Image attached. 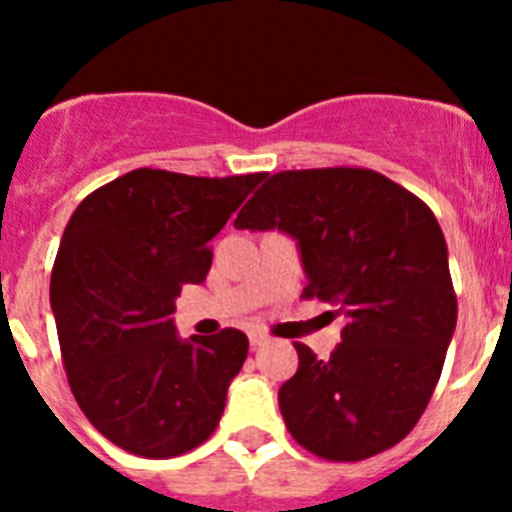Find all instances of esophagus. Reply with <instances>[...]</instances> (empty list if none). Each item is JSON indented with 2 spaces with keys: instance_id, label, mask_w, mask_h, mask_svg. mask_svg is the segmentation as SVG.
Returning <instances> with one entry per match:
<instances>
[{
  "instance_id": "obj_1",
  "label": "esophagus",
  "mask_w": 512,
  "mask_h": 512,
  "mask_svg": "<svg viewBox=\"0 0 512 512\" xmlns=\"http://www.w3.org/2000/svg\"><path fill=\"white\" fill-rule=\"evenodd\" d=\"M248 341H251L253 348H261L269 343V338H266V333H261V330H253L251 336H248Z\"/></svg>"
}]
</instances>
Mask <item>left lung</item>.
Listing matches in <instances>:
<instances>
[{
  "label": "left lung",
  "instance_id": "left-lung-1",
  "mask_svg": "<svg viewBox=\"0 0 512 512\" xmlns=\"http://www.w3.org/2000/svg\"><path fill=\"white\" fill-rule=\"evenodd\" d=\"M235 228L297 238L302 297L346 315L341 343L300 366L279 410L302 449L361 461L392 449L428 408L456 328V292L441 225L420 197L359 166L279 171L235 217Z\"/></svg>",
  "mask_w": 512,
  "mask_h": 512
}]
</instances>
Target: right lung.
Here are the masks:
<instances>
[{
	"mask_svg": "<svg viewBox=\"0 0 512 512\" xmlns=\"http://www.w3.org/2000/svg\"><path fill=\"white\" fill-rule=\"evenodd\" d=\"M266 174L135 169L81 200L51 274L61 359L89 423L128 454L169 459L215 433L246 333L179 341L171 312L205 282L207 243Z\"/></svg>",
	"mask_w": 512,
	"mask_h": 512,
	"instance_id": "obj_1",
	"label": "right lung"
}]
</instances>
